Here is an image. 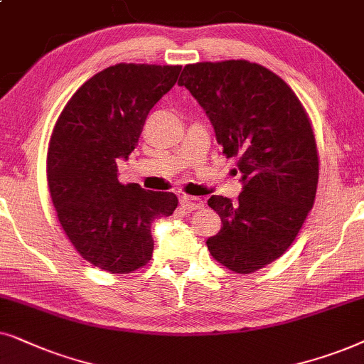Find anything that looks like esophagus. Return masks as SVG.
Masks as SVG:
<instances>
[{"label": "esophagus", "mask_w": 364, "mask_h": 364, "mask_svg": "<svg viewBox=\"0 0 364 364\" xmlns=\"http://www.w3.org/2000/svg\"><path fill=\"white\" fill-rule=\"evenodd\" d=\"M181 206L185 208V210H188V211H195V210H200V208L205 206V203H203L200 198L183 196L181 198Z\"/></svg>", "instance_id": "1"}]
</instances>
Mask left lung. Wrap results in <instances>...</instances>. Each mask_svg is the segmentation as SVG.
Instances as JSON below:
<instances>
[{"label": "left lung", "instance_id": "1", "mask_svg": "<svg viewBox=\"0 0 364 364\" xmlns=\"http://www.w3.org/2000/svg\"><path fill=\"white\" fill-rule=\"evenodd\" d=\"M186 86L206 111L226 158H238V200H208L221 230L208 238L213 258L240 274L281 258L316 198L319 156L311 119L294 91L268 68L246 60L186 65Z\"/></svg>", "mask_w": 364, "mask_h": 364}]
</instances>
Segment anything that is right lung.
<instances>
[{"instance_id": "obj_1", "label": "right lung", "mask_w": 364, "mask_h": 364, "mask_svg": "<svg viewBox=\"0 0 364 364\" xmlns=\"http://www.w3.org/2000/svg\"><path fill=\"white\" fill-rule=\"evenodd\" d=\"M181 66L118 63L76 90L53 128L46 176L68 240L96 268L126 274L153 256L151 223L171 216L173 193L118 179V159L136 146L149 109Z\"/></svg>"}]
</instances>
